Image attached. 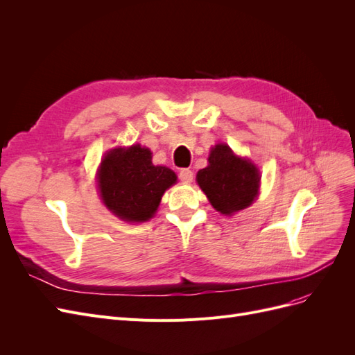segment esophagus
I'll return each instance as SVG.
<instances>
[{"instance_id": "1", "label": "esophagus", "mask_w": 355, "mask_h": 355, "mask_svg": "<svg viewBox=\"0 0 355 355\" xmlns=\"http://www.w3.org/2000/svg\"><path fill=\"white\" fill-rule=\"evenodd\" d=\"M192 178H194V175H192V171L189 168H182L179 171V179L184 182V184H191Z\"/></svg>"}]
</instances>
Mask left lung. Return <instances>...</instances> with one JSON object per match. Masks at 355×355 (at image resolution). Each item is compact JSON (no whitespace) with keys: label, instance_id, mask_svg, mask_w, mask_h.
<instances>
[{"label":"left lung","instance_id":"obj_1","mask_svg":"<svg viewBox=\"0 0 355 355\" xmlns=\"http://www.w3.org/2000/svg\"><path fill=\"white\" fill-rule=\"evenodd\" d=\"M209 166L198 170L197 184L207 196L211 206L231 216L256 200L259 194V170L250 159L232 153L227 144L210 149Z\"/></svg>","mask_w":355,"mask_h":355}]
</instances>
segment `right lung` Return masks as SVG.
<instances>
[{
  "instance_id": "right-lung-1",
  "label": "right lung",
  "mask_w": 355,
  "mask_h": 355,
  "mask_svg": "<svg viewBox=\"0 0 355 355\" xmlns=\"http://www.w3.org/2000/svg\"><path fill=\"white\" fill-rule=\"evenodd\" d=\"M178 176L166 166L153 164V153L139 144L114 148L98 170L101 198L108 210L125 222L151 219L164 192Z\"/></svg>"
}]
</instances>
